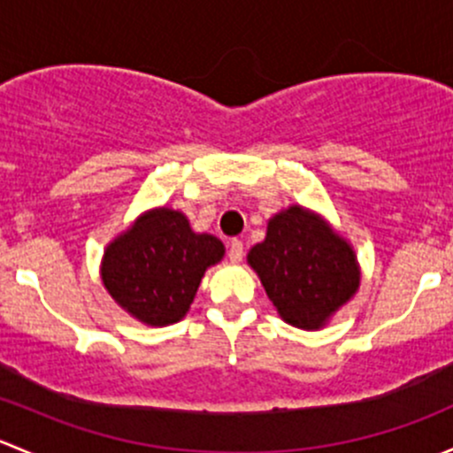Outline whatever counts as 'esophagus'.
<instances>
[{"instance_id": "34e87169", "label": "esophagus", "mask_w": 453, "mask_h": 453, "mask_svg": "<svg viewBox=\"0 0 453 453\" xmlns=\"http://www.w3.org/2000/svg\"><path fill=\"white\" fill-rule=\"evenodd\" d=\"M243 243H241L239 239L230 241V250H227V256H230L232 263H241L243 260Z\"/></svg>"}]
</instances>
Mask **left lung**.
Listing matches in <instances>:
<instances>
[{"label": "left lung", "instance_id": "left-lung-1", "mask_svg": "<svg viewBox=\"0 0 453 453\" xmlns=\"http://www.w3.org/2000/svg\"><path fill=\"white\" fill-rule=\"evenodd\" d=\"M248 265L287 324L303 331L326 326L362 282L353 245L322 214L294 203L273 214Z\"/></svg>", "mask_w": 453, "mask_h": 453}]
</instances>
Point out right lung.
<instances>
[{"label": "right lung", "mask_w": 453, "mask_h": 453, "mask_svg": "<svg viewBox=\"0 0 453 453\" xmlns=\"http://www.w3.org/2000/svg\"><path fill=\"white\" fill-rule=\"evenodd\" d=\"M223 256L226 245L217 236L195 232L184 212L159 205L104 248L100 278L131 318L168 326L186 318L205 269Z\"/></svg>", "instance_id": "right-lung-1"}]
</instances>
